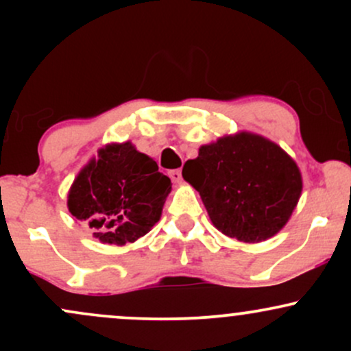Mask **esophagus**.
I'll return each mask as SVG.
<instances>
[{
  "label": "esophagus",
  "mask_w": 351,
  "mask_h": 351,
  "mask_svg": "<svg viewBox=\"0 0 351 351\" xmlns=\"http://www.w3.org/2000/svg\"><path fill=\"white\" fill-rule=\"evenodd\" d=\"M168 175H170L173 183H181V171L180 170H171Z\"/></svg>",
  "instance_id": "esophagus-1"
}]
</instances>
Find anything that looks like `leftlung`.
I'll return each mask as SVG.
<instances>
[{"mask_svg": "<svg viewBox=\"0 0 351 351\" xmlns=\"http://www.w3.org/2000/svg\"><path fill=\"white\" fill-rule=\"evenodd\" d=\"M183 178L199 193L213 224L243 243L277 234L302 193L297 163L279 145L249 132L203 145L183 167Z\"/></svg>", "mask_w": 351, "mask_h": 351, "instance_id": "8db88e82", "label": "left lung"}]
</instances>
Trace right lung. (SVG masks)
<instances>
[{
  "label": "right lung",
  "instance_id": "right-lung-1",
  "mask_svg": "<svg viewBox=\"0 0 351 351\" xmlns=\"http://www.w3.org/2000/svg\"><path fill=\"white\" fill-rule=\"evenodd\" d=\"M171 181L130 142L100 148L74 180L67 208L104 244L123 245L147 234L162 216Z\"/></svg>",
  "mask_w": 351,
  "mask_h": 351
}]
</instances>
